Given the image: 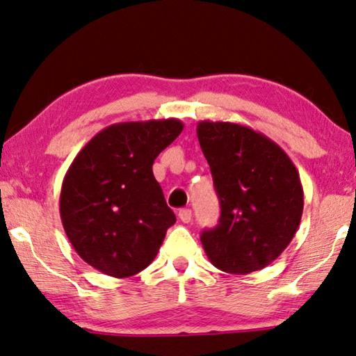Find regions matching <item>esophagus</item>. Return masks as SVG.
I'll return each mask as SVG.
<instances>
[{"label":"esophagus","mask_w":356,"mask_h":356,"mask_svg":"<svg viewBox=\"0 0 356 356\" xmlns=\"http://www.w3.org/2000/svg\"><path fill=\"white\" fill-rule=\"evenodd\" d=\"M179 218L182 220L184 223H190L191 222V211H190V209H180Z\"/></svg>","instance_id":"esophagus-1"}]
</instances>
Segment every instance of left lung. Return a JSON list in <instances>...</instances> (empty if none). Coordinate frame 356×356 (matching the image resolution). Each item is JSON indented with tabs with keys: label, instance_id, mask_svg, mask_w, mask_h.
Segmentation results:
<instances>
[{
	"label": "left lung",
	"instance_id": "1",
	"mask_svg": "<svg viewBox=\"0 0 356 356\" xmlns=\"http://www.w3.org/2000/svg\"><path fill=\"white\" fill-rule=\"evenodd\" d=\"M196 134L222 209L217 227L201 234L207 258L231 274L266 268L300 227L298 169L274 140L239 123L202 120Z\"/></svg>",
	"mask_w": 356,
	"mask_h": 356
}]
</instances>
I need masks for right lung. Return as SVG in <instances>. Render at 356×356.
<instances>
[{
    "label": "right lung",
    "instance_id": "obj_1",
    "mask_svg": "<svg viewBox=\"0 0 356 356\" xmlns=\"http://www.w3.org/2000/svg\"><path fill=\"white\" fill-rule=\"evenodd\" d=\"M182 129L177 118L115 123L90 139L71 163L61 185L60 217L90 266L123 279L154 261L176 216L152 165Z\"/></svg>",
    "mask_w": 356,
    "mask_h": 356
}]
</instances>
